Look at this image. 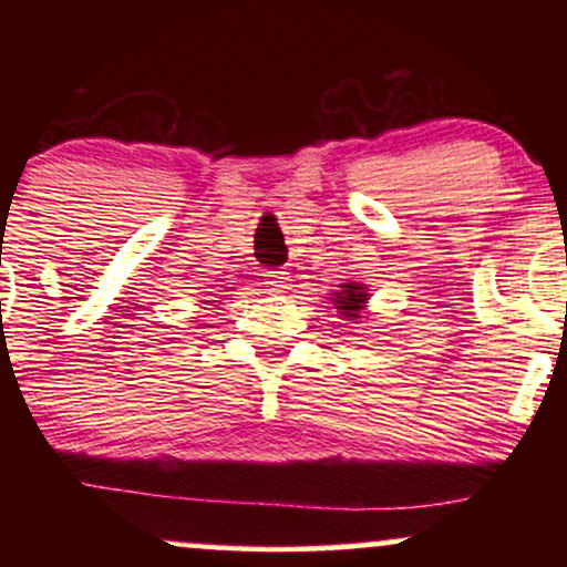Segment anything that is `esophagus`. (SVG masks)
I'll use <instances>...</instances> for the list:
<instances>
[{
  "instance_id": "34e87169",
  "label": "esophagus",
  "mask_w": 567,
  "mask_h": 567,
  "mask_svg": "<svg viewBox=\"0 0 567 567\" xmlns=\"http://www.w3.org/2000/svg\"><path fill=\"white\" fill-rule=\"evenodd\" d=\"M264 285H266V288H269V290L282 292V290L290 288V275H288V271H277V269L264 271Z\"/></svg>"
}]
</instances>
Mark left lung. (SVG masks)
Segmentation results:
<instances>
[{
	"instance_id": "8db88e82",
	"label": "left lung",
	"mask_w": 567,
	"mask_h": 567,
	"mask_svg": "<svg viewBox=\"0 0 567 567\" xmlns=\"http://www.w3.org/2000/svg\"><path fill=\"white\" fill-rule=\"evenodd\" d=\"M338 288L341 290H338L333 298L336 309L341 311L343 320H357V317H360V311L365 309V303H368V288L360 282H343V285H338Z\"/></svg>"
}]
</instances>
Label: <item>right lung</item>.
Instances as JSON below:
<instances>
[{
	"label": "right lung",
	"mask_w": 567,
	"mask_h": 567,
	"mask_svg": "<svg viewBox=\"0 0 567 567\" xmlns=\"http://www.w3.org/2000/svg\"><path fill=\"white\" fill-rule=\"evenodd\" d=\"M205 303H210V301H205Z\"/></svg>",
	"instance_id": "1"
}]
</instances>
